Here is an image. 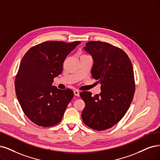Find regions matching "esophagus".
Segmentation results:
<instances>
[{
  "mask_svg": "<svg viewBox=\"0 0 160 160\" xmlns=\"http://www.w3.org/2000/svg\"><path fill=\"white\" fill-rule=\"evenodd\" d=\"M74 96H80V92L78 90H75L74 91Z\"/></svg>",
  "mask_w": 160,
  "mask_h": 160,
  "instance_id": "1",
  "label": "esophagus"
}]
</instances>
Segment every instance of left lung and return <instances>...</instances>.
<instances>
[{
	"instance_id": "8db88e82",
	"label": "left lung",
	"mask_w": 160,
	"mask_h": 160,
	"mask_svg": "<svg viewBox=\"0 0 160 160\" xmlns=\"http://www.w3.org/2000/svg\"><path fill=\"white\" fill-rule=\"evenodd\" d=\"M92 56V77L101 84V93H80L86 106L82 113L85 125L96 131H105L124 117L135 92L132 64L122 49L102 41H89L84 47Z\"/></svg>"
}]
</instances>
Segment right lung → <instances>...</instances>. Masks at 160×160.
<instances>
[{
	"mask_svg": "<svg viewBox=\"0 0 160 160\" xmlns=\"http://www.w3.org/2000/svg\"><path fill=\"white\" fill-rule=\"evenodd\" d=\"M80 43L45 41L23 57L15 78L16 94L23 113L35 125L48 127L61 122L74 92L52 84L61 74L67 56Z\"/></svg>",
	"mask_w": 160,
	"mask_h": 160,
	"instance_id": "add662e5",
	"label": "right lung"
}]
</instances>
